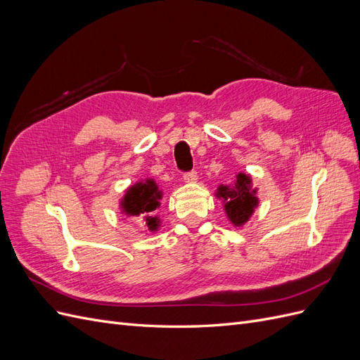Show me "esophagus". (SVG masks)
<instances>
[{
  "mask_svg": "<svg viewBox=\"0 0 360 360\" xmlns=\"http://www.w3.org/2000/svg\"><path fill=\"white\" fill-rule=\"evenodd\" d=\"M183 180H184V183H195V181H197V172H195V171L186 172L183 176Z\"/></svg>",
  "mask_w": 360,
  "mask_h": 360,
  "instance_id": "obj_1",
  "label": "esophagus"
}]
</instances>
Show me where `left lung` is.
<instances>
[{
  "instance_id": "1",
  "label": "left lung",
  "mask_w": 360,
  "mask_h": 360,
  "mask_svg": "<svg viewBox=\"0 0 360 360\" xmlns=\"http://www.w3.org/2000/svg\"><path fill=\"white\" fill-rule=\"evenodd\" d=\"M214 197L221 200L226 219L234 228L246 225L259 205L258 188H254L250 174L243 171H238L231 183L219 184Z\"/></svg>"
}]
</instances>
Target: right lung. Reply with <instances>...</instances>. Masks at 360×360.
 <instances>
[{
  "label": "right lung",
  "instance_id": "add662e5",
  "mask_svg": "<svg viewBox=\"0 0 360 360\" xmlns=\"http://www.w3.org/2000/svg\"><path fill=\"white\" fill-rule=\"evenodd\" d=\"M163 191L159 188L155 179L138 180L124 191L120 198V213L126 217H141L143 225L150 233H158L162 226L160 216L156 210L160 207Z\"/></svg>",
  "mask_w": 360,
  "mask_h": 360
}]
</instances>
